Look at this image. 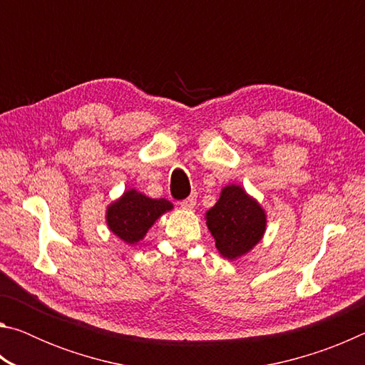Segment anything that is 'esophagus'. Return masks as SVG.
<instances>
[{"instance_id":"34e87169","label":"esophagus","mask_w":365,"mask_h":365,"mask_svg":"<svg viewBox=\"0 0 365 365\" xmlns=\"http://www.w3.org/2000/svg\"><path fill=\"white\" fill-rule=\"evenodd\" d=\"M180 206L183 209H193L196 206V196H190V197H187V200H183L180 202Z\"/></svg>"}]
</instances>
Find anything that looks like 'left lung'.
Returning a JSON list of instances; mask_svg holds the SVG:
<instances>
[{
  "mask_svg": "<svg viewBox=\"0 0 365 365\" xmlns=\"http://www.w3.org/2000/svg\"><path fill=\"white\" fill-rule=\"evenodd\" d=\"M206 225L217 251L233 261L261 242L267 215L240 185H227L220 191L219 201L206 212Z\"/></svg>",
  "mask_w": 365,
  "mask_h": 365,
  "instance_id": "1",
  "label": "left lung"
}]
</instances>
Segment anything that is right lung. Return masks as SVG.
I'll return each mask as SVG.
<instances>
[{"label":"right lung","instance_id":"add662e5","mask_svg":"<svg viewBox=\"0 0 365 365\" xmlns=\"http://www.w3.org/2000/svg\"><path fill=\"white\" fill-rule=\"evenodd\" d=\"M170 209H174V206L164 197L153 200L132 188L108 206L106 222L109 230L122 242L137 245L140 240L145 238L154 222Z\"/></svg>","mask_w":365,"mask_h":365}]
</instances>
